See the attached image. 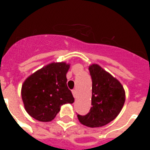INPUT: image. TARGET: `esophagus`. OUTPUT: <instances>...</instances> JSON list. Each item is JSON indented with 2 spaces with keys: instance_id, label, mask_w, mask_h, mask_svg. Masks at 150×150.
<instances>
[{
  "instance_id": "obj_1",
  "label": "esophagus",
  "mask_w": 150,
  "mask_h": 150,
  "mask_svg": "<svg viewBox=\"0 0 150 150\" xmlns=\"http://www.w3.org/2000/svg\"><path fill=\"white\" fill-rule=\"evenodd\" d=\"M72 94H73V96H74L75 98H76V97H77V92H76V90H75V89H73L72 90Z\"/></svg>"
}]
</instances>
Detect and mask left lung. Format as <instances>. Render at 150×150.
I'll return each instance as SVG.
<instances>
[{
	"mask_svg": "<svg viewBox=\"0 0 150 150\" xmlns=\"http://www.w3.org/2000/svg\"><path fill=\"white\" fill-rule=\"evenodd\" d=\"M89 70L92 78V107L86 115L78 114V118L90 128L101 127L118 115L125 93L121 83L98 64L89 66Z\"/></svg>",
	"mask_w": 150,
	"mask_h": 150,
	"instance_id": "1",
	"label": "left lung"
}]
</instances>
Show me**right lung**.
<instances>
[{"instance_id": "right-lung-1", "label": "right lung", "mask_w": 150, "mask_h": 150, "mask_svg": "<svg viewBox=\"0 0 150 150\" xmlns=\"http://www.w3.org/2000/svg\"><path fill=\"white\" fill-rule=\"evenodd\" d=\"M69 64L52 63L30 75L22 87V98L27 113L36 120L52 121L64 103L74 97L67 86Z\"/></svg>"}]
</instances>
